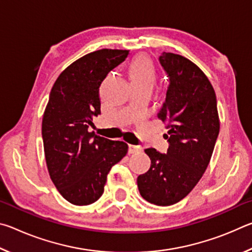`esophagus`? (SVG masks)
Instances as JSON below:
<instances>
[{"mask_svg":"<svg viewBox=\"0 0 252 252\" xmlns=\"http://www.w3.org/2000/svg\"><path fill=\"white\" fill-rule=\"evenodd\" d=\"M142 148L140 146H134V144H129V153H135L141 151Z\"/></svg>","mask_w":252,"mask_h":252,"instance_id":"34e87169","label":"esophagus"}]
</instances>
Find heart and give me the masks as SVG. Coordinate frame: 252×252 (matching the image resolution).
<instances>
[{
	"label": "heart",
	"mask_w": 252,
	"mask_h": 252,
	"mask_svg": "<svg viewBox=\"0 0 252 252\" xmlns=\"http://www.w3.org/2000/svg\"><path fill=\"white\" fill-rule=\"evenodd\" d=\"M131 84H150L152 85L156 78V69L152 61L144 55L135 58L130 65Z\"/></svg>",
	"instance_id": "b5f03b06"
}]
</instances>
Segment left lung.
Masks as SVG:
<instances>
[{"label": "left lung", "instance_id": "8db88e82", "mask_svg": "<svg viewBox=\"0 0 252 252\" xmlns=\"http://www.w3.org/2000/svg\"><path fill=\"white\" fill-rule=\"evenodd\" d=\"M170 84L158 118L168 132L167 155L146 149L149 171L136 179L148 202L171 206L191 192L210 162L220 121L213 87L202 70L182 55L163 52L159 58Z\"/></svg>", "mask_w": 252, "mask_h": 252}]
</instances>
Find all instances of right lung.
<instances>
[{"mask_svg":"<svg viewBox=\"0 0 252 252\" xmlns=\"http://www.w3.org/2000/svg\"><path fill=\"white\" fill-rule=\"evenodd\" d=\"M129 50L102 49L74 61L58 76L42 120L46 167L63 198L75 206L95 202L108 173L127 153V144L89 132L101 113L99 89Z\"/></svg>","mask_w":252,"mask_h":252,"instance_id":"add662e5","label":"right lung"}]
</instances>
